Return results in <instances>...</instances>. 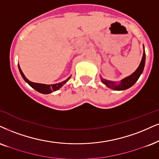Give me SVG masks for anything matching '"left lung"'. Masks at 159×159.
<instances>
[{
    "instance_id": "obj_1",
    "label": "left lung",
    "mask_w": 159,
    "mask_h": 159,
    "mask_svg": "<svg viewBox=\"0 0 159 159\" xmlns=\"http://www.w3.org/2000/svg\"><path fill=\"white\" fill-rule=\"evenodd\" d=\"M144 65H145V52H144H144H143L142 61H141L139 66L137 68V69L135 70L132 74H130V76L122 79L119 83H116V82L114 81H110V80L103 79V78L100 76L101 81L102 83L105 84L107 88H110V89L114 90V91H124V90L128 89L129 88L132 87V86L136 83L137 80H139L141 74H142L143 70H144Z\"/></svg>"
}]
</instances>
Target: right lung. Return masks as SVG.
Returning <instances> with one entry per match:
<instances>
[{"instance_id":"obj_1","label":"right lung","mask_w":159,"mask_h":159,"mask_svg":"<svg viewBox=\"0 0 159 159\" xmlns=\"http://www.w3.org/2000/svg\"><path fill=\"white\" fill-rule=\"evenodd\" d=\"M18 68L20 70V73L21 76L23 78V80L26 82L27 83L29 84L32 89H34V90H36L37 91L40 92L41 93H43V94H48V93H52V92L57 91L60 89V88L63 86L64 84H66L67 82L69 80V79L70 78V76L69 77L67 78L66 80L64 81L61 82V83H56V84H52V85H46V84H42V83H33V82L29 81V80L25 77L24 74H23L22 70H21L19 64H18Z\"/></svg>"}]
</instances>
